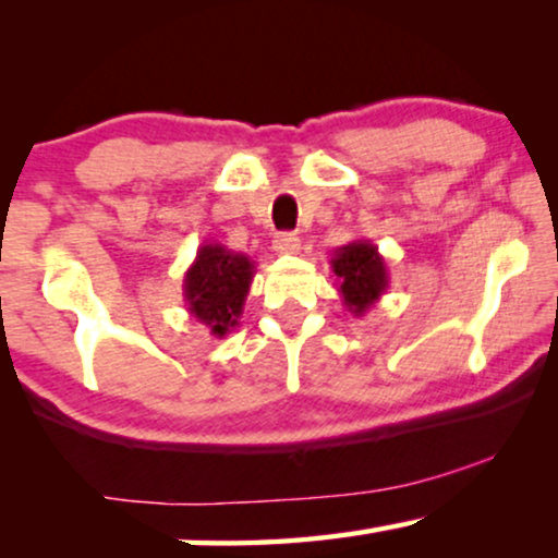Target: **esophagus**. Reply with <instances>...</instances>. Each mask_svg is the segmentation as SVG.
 Segmentation results:
<instances>
[{
    "label": "esophagus",
    "instance_id": "1",
    "mask_svg": "<svg viewBox=\"0 0 558 558\" xmlns=\"http://www.w3.org/2000/svg\"><path fill=\"white\" fill-rule=\"evenodd\" d=\"M271 248L277 251L279 256L296 254V251H300V239H296V233H277V235H274Z\"/></svg>",
    "mask_w": 558,
    "mask_h": 558
}]
</instances>
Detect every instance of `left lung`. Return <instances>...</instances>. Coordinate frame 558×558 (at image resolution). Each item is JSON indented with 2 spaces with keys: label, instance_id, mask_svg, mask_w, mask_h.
<instances>
[{
  "label": "left lung",
  "instance_id": "left-lung-1",
  "mask_svg": "<svg viewBox=\"0 0 558 558\" xmlns=\"http://www.w3.org/2000/svg\"><path fill=\"white\" fill-rule=\"evenodd\" d=\"M340 300L350 315L363 317L388 289L386 258L368 239H355L348 246L335 248L330 258Z\"/></svg>",
  "mask_w": 558,
  "mask_h": 558
}]
</instances>
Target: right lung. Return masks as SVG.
Returning <instances> with one entry per match:
<instances>
[{"mask_svg": "<svg viewBox=\"0 0 558 558\" xmlns=\"http://www.w3.org/2000/svg\"><path fill=\"white\" fill-rule=\"evenodd\" d=\"M254 274L256 264L246 254L203 243L182 279L190 317L208 327L213 338H223L239 325Z\"/></svg>", "mask_w": 558, "mask_h": 558, "instance_id": "add662e5", "label": "right lung"}]
</instances>
